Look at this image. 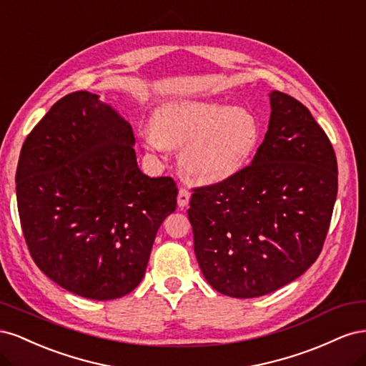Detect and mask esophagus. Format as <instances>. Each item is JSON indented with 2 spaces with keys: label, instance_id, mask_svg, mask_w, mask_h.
Returning <instances> with one entry per match:
<instances>
[{
  "label": "esophagus",
  "instance_id": "34e87169",
  "mask_svg": "<svg viewBox=\"0 0 366 366\" xmlns=\"http://www.w3.org/2000/svg\"><path fill=\"white\" fill-rule=\"evenodd\" d=\"M189 200H191V192L184 189V187H180L179 197H177V203H179L180 207H186L187 204H189Z\"/></svg>",
  "mask_w": 366,
  "mask_h": 366
}]
</instances>
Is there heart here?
Here are the masks:
<instances>
[{"instance_id": "heart-1", "label": "heart", "mask_w": 366, "mask_h": 366, "mask_svg": "<svg viewBox=\"0 0 366 366\" xmlns=\"http://www.w3.org/2000/svg\"><path fill=\"white\" fill-rule=\"evenodd\" d=\"M259 134V122L247 108L174 101L157 108L145 140L159 151L182 146L180 172L194 183L214 184L244 169Z\"/></svg>"}]
</instances>
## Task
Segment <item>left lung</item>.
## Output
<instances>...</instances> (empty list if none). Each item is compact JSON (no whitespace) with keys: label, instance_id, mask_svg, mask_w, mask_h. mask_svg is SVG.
Here are the masks:
<instances>
[{"label":"left lung","instance_id":"obj_1","mask_svg":"<svg viewBox=\"0 0 366 366\" xmlns=\"http://www.w3.org/2000/svg\"><path fill=\"white\" fill-rule=\"evenodd\" d=\"M267 134L252 164L194 187L187 217L206 281L232 297L272 293L322 250L337 195L336 154L295 97L272 92Z\"/></svg>","mask_w":366,"mask_h":366}]
</instances>
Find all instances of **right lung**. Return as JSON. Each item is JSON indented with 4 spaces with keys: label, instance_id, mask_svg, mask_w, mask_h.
Returning a JSON list of instances; mask_svg holds the SVG:
<instances>
[{
    "label": "right lung",
    "instance_id": "obj_1",
    "mask_svg": "<svg viewBox=\"0 0 366 366\" xmlns=\"http://www.w3.org/2000/svg\"><path fill=\"white\" fill-rule=\"evenodd\" d=\"M134 142L116 109L74 92L21 149L16 202L29 252L51 281L82 297L108 301L134 290L177 207L175 182L143 174Z\"/></svg>",
    "mask_w": 366,
    "mask_h": 366
}]
</instances>
